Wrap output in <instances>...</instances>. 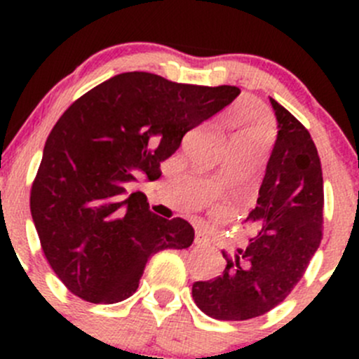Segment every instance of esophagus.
I'll use <instances>...</instances> for the list:
<instances>
[{
	"mask_svg": "<svg viewBox=\"0 0 359 359\" xmlns=\"http://www.w3.org/2000/svg\"><path fill=\"white\" fill-rule=\"evenodd\" d=\"M208 241H210V238L206 236L205 231L196 229V234H194V243H196V245H208Z\"/></svg>",
	"mask_w": 359,
	"mask_h": 359,
	"instance_id": "1",
	"label": "esophagus"
}]
</instances>
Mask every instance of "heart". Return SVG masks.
Here are the masks:
<instances>
[{
    "instance_id": "1",
    "label": "heart",
    "mask_w": 359,
    "mask_h": 359,
    "mask_svg": "<svg viewBox=\"0 0 359 359\" xmlns=\"http://www.w3.org/2000/svg\"><path fill=\"white\" fill-rule=\"evenodd\" d=\"M248 133H253V135H259V137H262V139H266V137H267V130L264 128V126H257V128H253L252 132H248Z\"/></svg>"
}]
</instances>
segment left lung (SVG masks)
<instances>
[{
	"instance_id": "8db88e82",
	"label": "left lung",
	"mask_w": 359,
	"mask_h": 359,
	"mask_svg": "<svg viewBox=\"0 0 359 359\" xmlns=\"http://www.w3.org/2000/svg\"><path fill=\"white\" fill-rule=\"evenodd\" d=\"M278 137L257 206L248 213L253 236L226 269L193 285V299L210 318L243 321L283 302L304 276L323 238V172L306 126L274 99Z\"/></svg>"
}]
</instances>
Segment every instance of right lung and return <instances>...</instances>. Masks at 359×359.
I'll list each match as a JSON object with an SVG mask.
<instances>
[{
	"label": "right lung",
	"instance_id": "right-lung-1",
	"mask_svg": "<svg viewBox=\"0 0 359 359\" xmlns=\"http://www.w3.org/2000/svg\"><path fill=\"white\" fill-rule=\"evenodd\" d=\"M238 86L173 83L123 72L79 97L46 139L31 189V215L43 253L79 299L114 304L139 288L161 250L191 247L187 220H166L140 193L139 173L154 177L182 137L229 106Z\"/></svg>",
	"mask_w": 359,
	"mask_h": 359
}]
</instances>
